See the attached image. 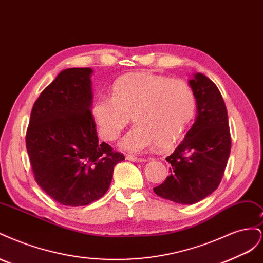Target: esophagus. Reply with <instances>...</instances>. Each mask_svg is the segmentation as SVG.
<instances>
[{
    "instance_id": "1",
    "label": "esophagus",
    "mask_w": 263,
    "mask_h": 263,
    "mask_svg": "<svg viewBox=\"0 0 263 263\" xmlns=\"http://www.w3.org/2000/svg\"><path fill=\"white\" fill-rule=\"evenodd\" d=\"M126 159H127V160H129V161H133V162H144L145 161V159L139 158V157H135V156H130V155H127Z\"/></svg>"
}]
</instances>
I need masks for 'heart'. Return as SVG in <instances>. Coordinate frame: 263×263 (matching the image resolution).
<instances>
[{
    "label": "heart",
    "mask_w": 263,
    "mask_h": 263,
    "mask_svg": "<svg viewBox=\"0 0 263 263\" xmlns=\"http://www.w3.org/2000/svg\"><path fill=\"white\" fill-rule=\"evenodd\" d=\"M110 98H100L92 106V118L106 141L118 138L127 125H137L121 141L123 149L141 153L154 146H176L195 112V95L185 81L137 71L119 77Z\"/></svg>",
    "instance_id": "heart-1"
}]
</instances>
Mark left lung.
<instances>
[{
    "instance_id": "1",
    "label": "left lung",
    "mask_w": 263,
    "mask_h": 263,
    "mask_svg": "<svg viewBox=\"0 0 263 263\" xmlns=\"http://www.w3.org/2000/svg\"><path fill=\"white\" fill-rule=\"evenodd\" d=\"M189 83L196 99L195 123L165 158L170 176L154 187L158 196L180 204L200 202L218 187L232 147L227 109L216 84L202 73Z\"/></svg>"
}]
</instances>
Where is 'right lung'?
Listing matches in <instances>:
<instances>
[{
    "instance_id": "1",
    "label": "right lung",
    "mask_w": 263,
    "mask_h": 263,
    "mask_svg": "<svg viewBox=\"0 0 263 263\" xmlns=\"http://www.w3.org/2000/svg\"><path fill=\"white\" fill-rule=\"evenodd\" d=\"M91 68L61 71L35 102L26 148L37 184L54 201L83 206L106 193L123 154L99 142Z\"/></svg>"
}]
</instances>
